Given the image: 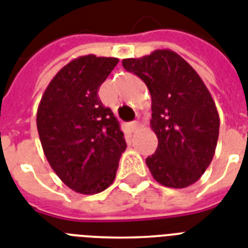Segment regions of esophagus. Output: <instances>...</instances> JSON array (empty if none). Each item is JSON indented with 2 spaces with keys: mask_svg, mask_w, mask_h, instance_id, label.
Here are the masks:
<instances>
[{
  "mask_svg": "<svg viewBox=\"0 0 248 248\" xmlns=\"http://www.w3.org/2000/svg\"><path fill=\"white\" fill-rule=\"evenodd\" d=\"M129 129L132 133H136L138 129H140V124H138V122H133V123H130V125H129Z\"/></svg>",
  "mask_w": 248,
  "mask_h": 248,
  "instance_id": "obj_1",
  "label": "esophagus"
}]
</instances>
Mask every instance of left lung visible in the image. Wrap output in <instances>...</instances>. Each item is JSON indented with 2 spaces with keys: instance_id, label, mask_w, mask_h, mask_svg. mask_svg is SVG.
<instances>
[{
  "instance_id": "1",
  "label": "left lung",
  "mask_w": 248,
  "mask_h": 248,
  "mask_svg": "<svg viewBox=\"0 0 248 248\" xmlns=\"http://www.w3.org/2000/svg\"><path fill=\"white\" fill-rule=\"evenodd\" d=\"M122 63L151 94L150 126L158 149L146 164L153 177L173 189L193 185L211 164L217 145L220 118L214 98L197 71L172 50L158 49Z\"/></svg>"
}]
</instances>
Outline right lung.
<instances>
[{"mask_svg":"<svg viewBox=\"0 0 248 248\" xmlns=\"http://www.w3.org/2000/svg\"><path fill=\"white\" fill-rule=\"evenodd\" d=\"M118 58L82 55L58 71L42 94L37 130L55 173L76 193L97 194L114 182L124 133L98 97Z\"/></svg>","mask_w":248,"mask_h":248,"instance_id":"right-lung-1","label":"right lung"}]
</instances>
